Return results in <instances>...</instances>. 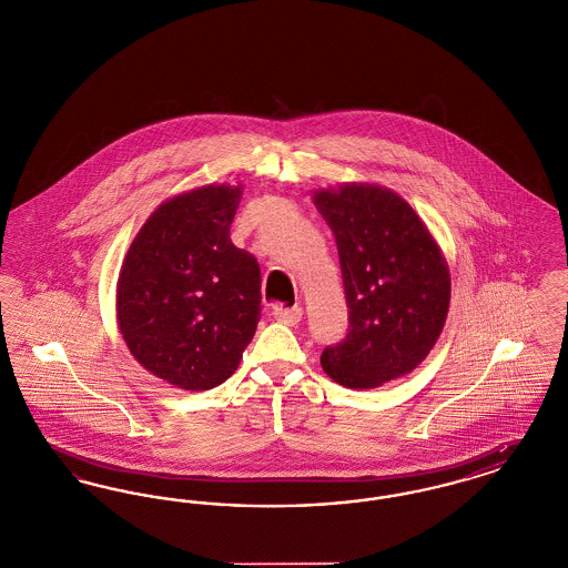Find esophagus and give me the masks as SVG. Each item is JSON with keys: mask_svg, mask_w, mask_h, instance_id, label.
Here are the masks:
<instances>
[{"mask_svg": "<svg viewBox=\"0 0 568 568\" xmlns=\"http://www.w3.org/2000/svg\"><path fill=\"white\" fill-rule=\"evenodd\" d=\"M272 315H274V320H276V322H281V324L297 325L300 324V320H302V308H297V306H294V308L276 306Z\"/></svg>", "mask_w": 568, "mask_h": 568, "instance_id": "1", "label": "esophagus"}]
</instances>
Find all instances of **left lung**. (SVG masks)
I'll return each mask as SVG.
<instances>
[{
    "label": "left lung",
    "mask_w": 568,
    "mask_h": 568,
    "mask_svg": "<svg viewBox=\"0 0 568 568\" xmlns=\"http://www.w3.org/2000/svg\"><path fill=\"white\" fill-rule=\"evenodd\" d=\"M334 232L349 306L347 336L327 345V377L371 389L410 373L438 341L452 278L428 227L394 191L345 185L315 193Z\"/></svg>",
    "instance_id": "obj_1"
}]
</instances>
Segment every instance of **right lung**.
Listing matches in <instances>:
<instances>
[{"instance_id": "add662e5", "label": "right lung", "mask_w": 568, "mask_h": 568, "mask_svg": "<svg viewBox=\"0 0 568 568\" xmlns=\"http://www.w3.org/2000/svg\"><path fill=\"white\" fill-rule=\"evenodd\" d=\"M241 195L209 185L163 202L119 274L116 315L130 352L181 389L232 377L262 317L260 264L230 239Z\"/></svg>"}]
</instances>
